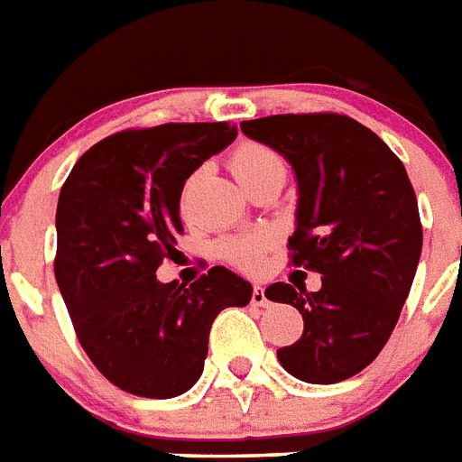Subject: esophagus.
<instances>
[{"label": "esophagus", "mask_w": 462, "mask_h": 462, "mask_svg": "<svg viewBox=\"0 0 462 462\" xmlns=\"http://www.w3.org/2000/svg\"><path fill=\"white\" fill-rule=\"evenodd\" d=\"M252 304H254V307H268V297H266V290L261 288V285H254V292H252Z\"/></svg>", "instance_id": "1"}]
</instances>
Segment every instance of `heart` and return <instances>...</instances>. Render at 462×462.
<instances>
[{
  "label": "heart",
  "mask_w": 462,
  "mask_h": 462,
  "mask_svg": "<svg viewBox=\"0 0 462 462\" xmlns=\"http://www.w3.org/2000/svg\"><path fill=\"white\" fill-rule=\"evenodd\" d=\"M232 174L237 177L239 184H246L254 177L271 172V170H285V162L275 151L261 143H245L239 146L230 158ZM266 235H246V237L225 239L220 245V254L225 259L237 263L242 268H256L261 263V256L266 252Z\"/></svg>",
  "instance_id": "b5f03b06"
}]
</instances>
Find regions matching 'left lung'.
I'll use <instances>...</instances> for the list:
<instances>
[{"mask_svg": "<svg viewBox=\"0 0 462 462\" xmlns=\"http://www.w3.org/2000/svg\"><path fill=\"white\" fill-rule=\"evenodd\" d=\"M297 181V266L321 290L273 282L268 300L302 314L304 333L278 359L295 379L337 383L376 359L393 333L422 254V225L405 167L383 141L343 115H275L242 122Z\"/></svg>", "mask_w": 462, "mask_h": 462, "instance_id": "1", "label": "left lung"}]
</instances>
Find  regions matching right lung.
I'll return each mask as SVG.
<instances>
[{
  "label": "right lung",
  "mask_w": 462,
  "mask_h": 462,
  "mask_svg": "<svg viewBox=\"0 0 462 462\" xmlns=\"http://www.w3.org/2000/svg\"><path fill=\"white\" fill-rule=\"evenodd\" d=\"M235 139L227 122L115 134L86 151L61 187L57 285L86 355L126 393H187L216 316L252 300V282L225 266L189 288L155 275L184 232V181Z\"/></svg>",
  "instance_id": "right-lung-1"
}]
</instances>
